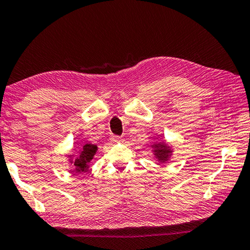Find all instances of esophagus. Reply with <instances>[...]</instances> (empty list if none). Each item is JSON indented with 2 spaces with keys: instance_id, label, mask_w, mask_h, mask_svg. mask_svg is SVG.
<instances>
[{
  "instance_id": "obj_1",
  "label": "esophagus",
  "mask_w": 250,
  "mask_h": 250,
  "mask_svg": "<svg viewBox=\"0 0 250 250\" xmlns=\"http://www.w3.org/2000/svg\"><path fill=\"white\" fill-rule=\"evenodd\" d=\"M120 140H121L120 137H117V136L111 137V141H120Z\"/></svg>"
}]
</instances>
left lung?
Returning <instances> with one entry per match:
<instances>
[{
    "mask_svg": "<svg viewBox=\"0 0 250 250\" xmlns=\"http://www.w3.org/2000/svg\"><path fill=\"white\" fill-rule=\"evenodd\" d=\"M151 152L160 165L166 164L173 154L172 146L168 144L166 140H157L152 142Z\"/></svg>",
    "mask_w": 250,
    "mask_h": 250,
    "instance_id": "1",
    "label": "left lung"
}]
</instances>
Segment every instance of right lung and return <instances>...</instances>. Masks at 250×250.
Wrapping results in <instances>:
<instances>
[{
  "label": "right lung",
  "instance_id": "right-lung-1",
  "mask_svg": "<svg viewBox=\"0 0 250 250\" xmlns=\"http://www.w3.org/2000/svg\"><path fill=\"white\" fill-rule=\"evenodd\" d=\"M98 151V146L94 144H85L79 146L78 148L72 149L69 153H66L69 164L72 166L74 171L79 173L86 172L90 168V164L93 157Z\"/></svg>",
  "mask_w": 250,
  "mask_h": 250
}]
</instances>
